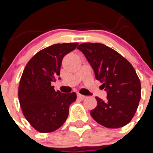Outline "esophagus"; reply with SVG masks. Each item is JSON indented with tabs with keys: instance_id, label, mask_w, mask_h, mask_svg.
Segmentation results:
<instances>
[{
	"instance_id": "34e87169",
	"label": "esophagus",
	"mask_w": 153,
	"mask_h": 153,
	"mask_svg": "<svg viewBox=\"0 0 153 153\" xmlns=\"http://www.w3.org/2000/svg\"><path fill=\"white\" fill-rule=\"evenodd\" d=\"M77 97H78V98H79V99H80V100H84V99L86 98V96L81 95V94H78Z\"/></svg>"
}]
</instances>
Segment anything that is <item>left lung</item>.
Listing matches in <instances>:
<instances>
[{
    "label": "left lung",
    "instance_id": "8db88e82",
    "mask_svg": "<svg viewBox=\"0 0 153 153\" xmlns=\"http://www.w3.org/2000/svg\"><path fill=\"white\" fill-rule=\"evenodd\" d=\"M77 49L83 52L95 74L96 79L107 93V100L96 97L97 106L90 115L99 124L120 128L134 117L140 98L141 83L136 70L118 52L102 44L84 43Z\"/></svg>",
    "mask_w": 153,
    "mask_h": 153
}]
</instances>
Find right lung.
<instances>
[{
    "label": "right lung",
    "mask_w": 153,
    "mask_h": 153,
    "mask_svg": "<svg viewBox=\"0 0 153 153\" xmlns=\"http://www.w3.org/2000/svg\"><path fill=\"white\" fill-rule=\"evenodd\" d=\"M77 46L78 43H65L46 47L24 68L19 84V101L25 118L38 132L59 129L68 117L69 106L76 99L74 92H56L51 83L60 75L63 58Z\"/></svg>",
    "instance_id": "1"
}]
</instances>
